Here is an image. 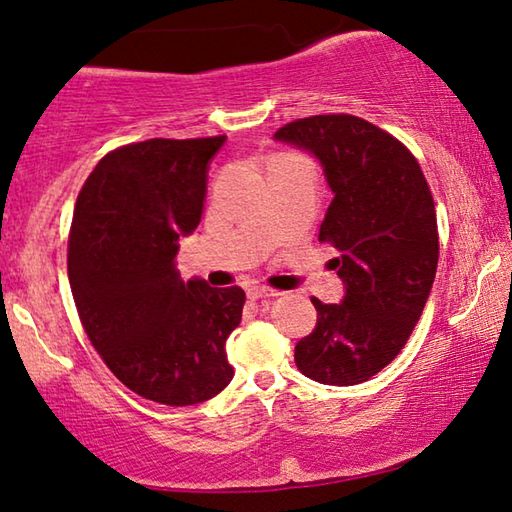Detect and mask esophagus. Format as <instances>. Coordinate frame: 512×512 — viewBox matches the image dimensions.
Listing matches in <instances>:
<instances>
[{
	"mask_svg": "<svg viewBox=\"0 0 512 512\" xmlns=\"http://www.w3.org/2000/svg\"><path fill=\"white\" fill-rule=\"evenodd\" d=\"M275 296H280V291L268 289V287H264V284H253V287H248V298H253V300L275 298Z\"/></svg>",
	"mask_w": 512,
	"mask_h": 512,
	"instance_id": "34e87169",
	"label": "esophagus"
}]
</instances>
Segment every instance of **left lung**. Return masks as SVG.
I'll use <instances>...</instances> for the list:
<instances>
[{"label": "left lung", "instance_id": "obj_1", "mask_svg": "<svg viewBox=\"0 0 512 512\" xmlns=\"http://www.w3.org/2000/svg\"><path fill=\"white\" fill-rule=\"evenodd\" d=\"M314 155L332 192L320 241L339 257L345 293L336 305L311 298L314 332L296 345L302 375L354 386L386 368L422 316L438 266L436 205L418 160L366 119L316 115L273 135Z\"/></svg>", "mask_w": 512, "mask_h": 512}]
</instances>
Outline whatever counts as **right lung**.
Listing matches in <instances>:
<instances>
[{
  "mask_svg": "<svg viewBox=\"0 0 512 512\" xmlns=\"http://www.w3.org/2000/svg\"><path fill=\"white\" fill-rule=\"evenodd\" d=\"M223 144L225 135L121 146L99 160L74 207L67 275L85 334L121 384L158 404H201L235 375L225 341L244 289L183 282L176 268Z\"/></svg>",
  "mask_w": 512,
  "mask_h": 512,
  "instance_id": "right-lung-1",
  "label": "right lung"
}]
</instances>
